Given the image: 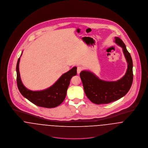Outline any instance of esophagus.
<instances>
[{
	"label": "esophagus",
	"mask_w": 148,
	"mask_h": 148,
	"mask_svg": "<svg viewBox=\"0 0 148 148\" xmlns=\"http://www.w3.org/2000/svg\"><path fill=\"white\" fill-rule=\"evenodd\" d=\"M82 70H83V68L82 66H77V72L78 74H79Z\"/></svg>",
	"instance_id": "esophagus-1"
}]
</instances>
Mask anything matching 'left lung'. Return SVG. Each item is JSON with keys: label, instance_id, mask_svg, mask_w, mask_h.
Listing matches in <instances>:
<instances>
[{"label": "left lung", "instance_id": "1", "mask_svg": "<svg viewBox=\"0 0 148 148\" xmlns=\"http://www.w3.org/2000/svg\"><path fill=\"white\" fill-rule=\"evenodd\" d=\"M114 39L116 43L123 48L127 59V69L124 76L116 82H106L89 71H83L80 73L86 96L96 104H109L118 100L127 94L133 83V62L130 54L120 38Z\"/></svg>", "mask_w": 148, "mask_h": 148}]
</instances>
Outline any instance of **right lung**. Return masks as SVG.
<instances>
[{"mask_svg": "<svg viewBox=\"0 0 148 148\" xmlns=\"http://www.w3.org/2000/svg\"><path fill=\"white\" fill-rule=\"evenodd\" d=\"M19 62L20 58L16 65V82L18 89L24 97L36 106L47 108L56 107L63 102L70 80L72 76L77 74L76 66L64 73L51 87L40 91H32L27 89L21 82L19 70Z\"/></svg>", "mask_w": 148, "mask_h": 148, "instance_id": "add662e5", "label": "right lung"}]
</instances>
